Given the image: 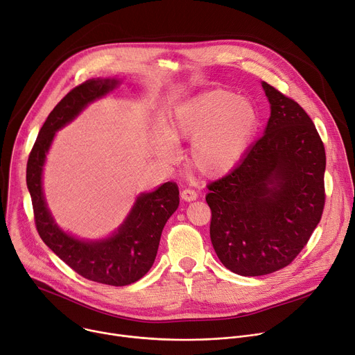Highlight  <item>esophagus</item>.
<instances>
[{
  "instance_id": "34e87169",
  "label": "esophagus",
  "mask_w": 355,
  "mask_h": 355,
  "mask_svg": "<svg viewBox=\"0 0 355 355\" xmlns=\"http://www.w3.org/2000/svg\"><path fill=\"white\" fill-rule=\"evenodd\" d=\"M181 198L184 201H194L198 198V194H197V191L191 190V188H185V190L181 191Z\"/></svg>"
}]
</instances>
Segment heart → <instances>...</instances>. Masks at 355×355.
<instances>
[{"mask_svg":"<svg viewBox=\"0 0 355 355\" xmlns=\"http://www.w3.org/2000/svg\"><path fill=\"white\" fill-rule=\"evenodd\" d=\"M259 124V112L247 98L230 89H212L181 104L157 139L164 159L175 155L174 141H193L190 165L205 177H220L240 162Z\"/></svg>","mask_w":355,"mask_h":355,"instance_id":"1","label":"heart"}]
</instances>
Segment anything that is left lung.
<instances>
[{
	"label": "left lung",
	"mask_w": 355,
	"mask_h": 355,
	"mask_svg": "<svg viewBox=\"0 0 355 355\" xmlns=\"http://www.w3.org/2000/svg\"><path fill=\"white\" fill-rule=\"evenodd\" d=\"M271 104L266 134L230 174L208 184L209 237L220 261L244 277L290 266L325 205V150L298 103L263 83Z\"/></svg>",
	"instance_id": "left-lung-1"
}]
</instances>
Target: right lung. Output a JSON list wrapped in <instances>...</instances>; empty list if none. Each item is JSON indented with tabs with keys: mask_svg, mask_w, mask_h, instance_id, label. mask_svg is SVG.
Returning a JSON list of instances; mask_svg holds the SVG:
<instances>
[{
	"mask_svg": "<svg viewBox=\"0 0 355 355\" xmlns=\"http://www.w3.org/2000/svg\"><path fill=\"white\" fill-rule=\"evenodd\" d=\"M118 84L111 78H92L71 89L54 107L41 127L27 162V187L34 221L41 240L77 274L100 284L123 287L143 278L154 264L162 228L180 204L178 185L164 182L155 191L141 194L125 223L111 239L87 243L62 232L45 205L41 174L55 131L69 123L91 101Z\"/></svg>",
	"mask_w": 355,
	"mask_h": 355,
	"instance_id": "right-lung-1",
	"label": "right lung"
}]
</instances>
